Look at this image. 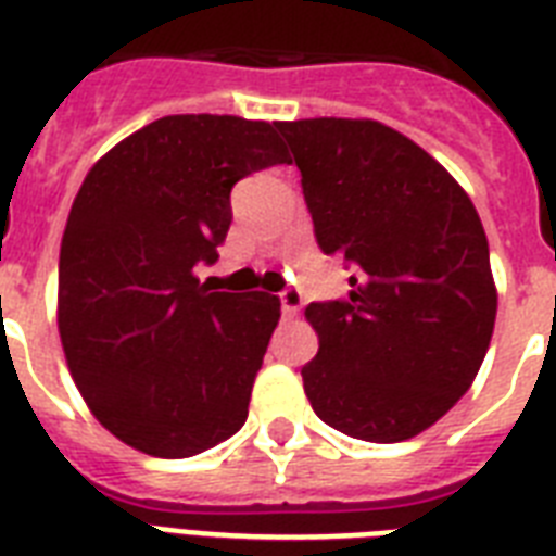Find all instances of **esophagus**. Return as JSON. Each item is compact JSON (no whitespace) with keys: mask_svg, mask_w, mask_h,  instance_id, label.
Listing matches in <instances>:
<instances>
[{"mask_svg":"<svg viewBox=\"0 0 556 556\" xmlns=\"http://www.w3.org/2000/svg\"><path fill=\"white\" fill-rule=\"evenodd\" d=\"M279 303H282V314H286V317H294V314L303 308V294H300L296 288H286V291L279 294Z\"/></svg>","mask_w":556,"mask_h":556,"instance_id":"34e87169","label":"esophagus"}]
</instances>
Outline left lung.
I'll list each match as a JSON object with an SVG mask.
<instances>
[{
  "mask_svg": "<svg viewBox=\"0 0 556 556\" xmlns=\"http://www.w3.org/2000/svg\"><path fill=\"white\" fill-rule=\"evenodd\" d=\"M303 176L323 253L355 268L346 300L312 303V409L392 444L439 421L491 346L496 286L482 218L439 161L378 121L277 124Z\"/></svg>",
  "mask_w": 556,
  "mask_h": 556,
  "instance_id": "obj_1",
  "label": "left lung"
}]
</instances>
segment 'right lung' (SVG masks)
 Masks as SVG:
<instances>
[{
	"label": "right lung",
	"instance_id": "right-lung-1",
	"mask_svg": "<svg viewBox=\"0 0 556 556\" xmlns=\"http://www.w3.org/2000/svg\"><path fill=\"white\" fill-rule=\"evenodd\" d=\"M277 124L169 115L89 169L60 244L56 326L103 427L147 456L216 447L248 418L279 296L199 282L239 178L286 164Z\"/></svg>",
	"mask_w": 556,
	"mask_h": 556
}]
</instances>
